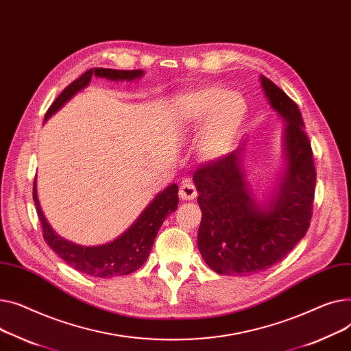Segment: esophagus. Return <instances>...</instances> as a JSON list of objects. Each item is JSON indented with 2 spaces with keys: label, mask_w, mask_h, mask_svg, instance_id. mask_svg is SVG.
Listing matches in <instances>:
<instances>
[{
  "label": "esophagus",
  "mask_w": 351,
  "mask_h": 351,
  "mask_svg": "<svg viewBox=\"0 0 351 351\" xmlns=\"http://www.w3.org/2000/svg\"><path fill=\"white\" fill-rule=\"evenodd\" d=\"M178 195L182 201H191V199H195L198 193H197V189L195 185L193 184V181L190 178H185L181 185H180V191H178Z\"/></svg>",
  "instance_id": "obj_1"
}]
</instances>
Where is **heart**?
Returning a JSON list of instances; mask_svg holds the SVG:
<instances>
[{
	"label": "heart",
	"instance_id": "b5f03b06",
	"mask_svg": "<svg viewBox=\"0 0 351 351\" xmlns=\"http://www.w3.org/2000/svg\"><path fill=\"white\" fill-rule=\"evenodd\" d=\"M173 110L181 125L197 126L204 121L197 152L204 160H217L232 150L248 113V103L238 92L201 86L180 93Z\"/></svg>",
	"mask_w": 351,
	"mask_h": 351
}]
</instances>
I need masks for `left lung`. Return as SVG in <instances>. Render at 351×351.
<instances>
[{
    "instance_id": "left-lung-1",
    "label": "left lung",
    "mask_w": 351,
    "mask_h": 351,
    "mask_svg": "<svg viewBox=\"0 0 351 351\" xmlns=\"http://www.w3.org/2000/svg\"><path fill=\"white\" fill-rule=\"evenodd\" d=\"M271 109L283 120V167L272 191L258 198L243 164V144L193 176L202 217L198 251L219 275L248 276L289 254L311 225L316 170L296 103L261 75Z\"/></svg>"
}]
</instances>
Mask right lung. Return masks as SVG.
Segmentation results:
<instances>
[{
  "label": "right lung",
  "mask_w": 351,
  "mask_h": 351,
  "mask_svg": "<svg viewBox=\"0 0 351 351\" xmlns=\"http://www.w3.org/2000/svg\"><path fill=\"white\" fill-rule=\"evenodd\" d=\"M143 75L144 71H117L105 68L89 69L79 79L72 82L55 99L45 114V121L60 108H64L65 103L69 101L77 92L85 89L90 84V79L93 76L112 82H133L140 79ZM34 201L39 221L43 223L44 238L49 248L59 255L60 259H64L69 266H72L73 269L85 275L105 279L129 275L137 271L146 262L161 223L177 210L178 187L177 184L169 185L167 189H164L153 198V201L144 208V211L125 232L110 242L93 246L79 245L56 234L45 218L43 208H40L36 191V180L34 181Z\"/></svg>",
  "instance_id": "add662e5"
}]
</instances>
